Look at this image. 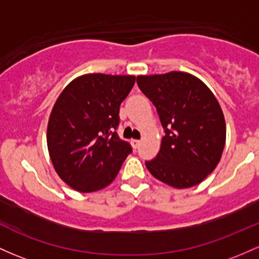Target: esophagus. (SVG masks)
<instances>
[{
    "mask_svg": "<svg viewBox=\"0 0 259 259\" xmlns=\"http://www.w3.org/2000/svg\"><path fill=\"white\" fill-rule=\"evenodd\" d=\"M131 144H132V147L135 149H137L138 147H140V144H141V141H138V140H132L131 141Z\"/></svg>",
    "mask_w": 259,
    "mask_h": 259,
    "instance_id": "esophagus-1",
    "label": "esophagus"
}]
</instances>
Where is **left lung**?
<instances>
[{
    "label": "left lung",
    "mask_w": 259,
    "mask_h": 259,
    "mask_svg": "<svg viewBox=\"0 0 259 259\" xmlns=\"http://www.w3.org/2000/svg\"><path fill=\"white\" fill-rule=\"evenodd\" d=\"M137 84L157 108L165 133L157 157L146 162L149 173L178 189L200 184L219 164L226 141L216 97L201 80L182 71L141 75Z\"/></svg>",
    "instance_id": "1"
}]
</instances>
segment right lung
I'll list each match as a JSON object with an SVG mask.
<instances>
[{"label": "right lung", "mask_w": 259, "mask_h": 259, "mask_svg": "<svg viewBox=\"0 0 259 259\" xmlns=\"http://www.w3.org/2000/svg\"><path fill=\"white\" fill-rule=\"evenodd\" d=\"M135 81L131 75H82L58 97L47 143L58 175L75 190L91 193L111 184L132 152L116 131L119 105Z\"/></svg>", "instance_id": "obj_1"}]
</instances>
